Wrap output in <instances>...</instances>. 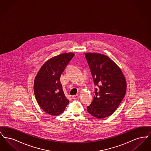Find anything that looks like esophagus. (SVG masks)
<instances>
[{
  "instance_id": "esophagus-1",
  "label": "esophagus",
  "mask_w": 151,
  "mask_h": 151,
  "mask_svg": "<svg viewBox=\"0 0 151 151\" xmlns=\"http://www.w3.org/2000/svg\"><path fill=\"white\" fill-rule=\"evenodd\" d=\"M72 99L73 100H76V99H78L79 98V95L78 94H76V95H74V96H72Z\"/></svg>"
}]
</instances>
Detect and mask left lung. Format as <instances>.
Segmentation results:
<instances>
[{
	"instance_id": "8db88e82",
	"label": "left lung",
	"mask_w": 151,
	"mask_h": 151,
	"mask_svg": "<svg viewBox=\"0 0 151 151\" xmlns=\"http://www.w3.org/2000/svg\"><path fill=\"white\" fill-rule=\"evenodd\" d=\"M93 78L95 96L88 112L101 119L111 115L119 106L126 92V81L120 68L108 56L99 53H85Z\"/></svg>"
}]
</instances>
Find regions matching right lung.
I'll return each instance as SVG.
<instances>
[{
    "mask_svg": "<svg viewBox=\"0 0 151 151\" xmlns=\"http://www.w3.org/2000/svg\"><path fill=\"white\" fill-rule=\"evenodd\" d=\"M74 55V53L68 52L51 58L43 64L36 75L33 87L36 100L41 109L49 114H60L69 103L60 77Z\"/></svg>",
    "mask_w": 151,
    "mask_h": 151,
    "instance_id": "right-lung-1",
    "label": "right lung"
}]
</instances>
